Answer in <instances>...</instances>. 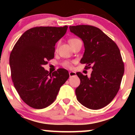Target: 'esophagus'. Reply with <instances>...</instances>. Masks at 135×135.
I'll list each match as a JSON object with an SVG mask.
<instances>
[{"label":"esophagus","mask_w":135,"mask_h":135,"mask_svg":"<svg viewBox=\"0 0 135 135\" xmlns=\"http://www.w3.org/2000/svg\"><path fill=\"white\" fill-rule=\"evenodd\" d=\"M69 75L70 77L73 76H75V75H76V73L75 72H69Z\"/></svg>","instance_id":"34e87169"}]
</instances>
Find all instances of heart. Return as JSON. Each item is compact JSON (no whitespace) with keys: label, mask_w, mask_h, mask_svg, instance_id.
I'll list each match as a JSON object with an SVG mask.
<instances>
[{"label":"heart","mask_w":135,"mask_h":135,"mask_svg":"<svg viewBox=\"0 0 135 135\" xmlns=\"http://www.w3.org/2000/svg\"><path fill=\"white\" fill-rule=\"evenodd\" d=\"M76 40H78V39H77V38H72V39L69 40V43L72 42L76 41ZM64 65L66 67H69V68L72 67V65H71V64H70V63H69V62H65V63Z\"/></svg>","instance_id":"obj_1"}]
</instances>
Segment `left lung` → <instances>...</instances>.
<instances>
[{
	"instance_id": "obj_1",
	"label": "left lung",
	"mask_w": 135,
	"mask_h": 135,
	"mask_svg": "<svg viewBox=\"0 0 135 135\" xmlns=\"http://www.w3.org/2000/svg\"><path fill=\"white\" fill-rule=\"evenodd\" d=\"M70 30L83 41L84 52L80 63L92 68L89 77L77 72L80 84L75 89L79 103L98 110L107 106L120 88L124 72L119 47L106 34L93 26H70Z\"/></svg>"
}]
</instances>
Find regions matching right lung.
Listing matches in <instances>:
<instances>
[{
  "instance_id": "right-lung-1",
  "label": "right lung",
  "mask_w": 135,
  "mask_h": 135,
  "mask_svg": "<svg viewBox=\"0 0 135 135\" xmlns=\"http://www.w3.org/2000/svg\"><path fill=\"white\" fill-rule=\"evenodd\" d=\"M63 27H39L23 33L9 57L11 78L23 101L31 107L44 108L53 103L69 74L59 69L51 74L43 65L54 58L55 44L67 30Z\"/></svg>"
}]
</instances>
